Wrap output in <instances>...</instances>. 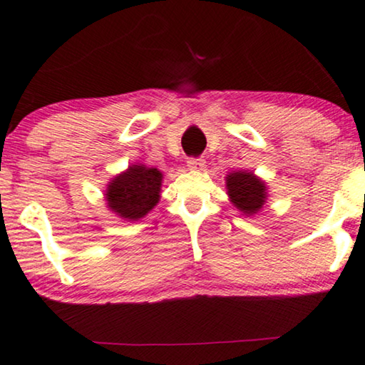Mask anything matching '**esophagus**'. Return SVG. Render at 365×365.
Segmentation results:
<instances>
[{
    "mask_svg": "<svg viewBox=\"0 0 365 365\" xmlns=\"http://www.w3.org/2000/svg\"><path fill=\"white\" fill-rule=\"evenodd\" d=\"M187 167L190 168V170H202V168L205 167V160L203 158H188Z\"/></svg>",
    "mask_w": 365,
    "mask_h": 365,
    "instance_id": "esophagus-1",
    "label": "esophagus"
}]
</instances>
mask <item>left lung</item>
Listing matches in <instances>:
<instances>
[{"label":"left lung","instance_id":"left-lung-1","mask_svg":"<svg viewBox=\"0 0 365 365\" xmlns=\"http://www.w3.org/2000/svg\"><path fill=\"white\" fill-rule=\"evenodd\" d=\"M227 190L232 203L246 217L256 215L268 198L266 183L253 172L238 170L227 175Z\"/></svg>","mask_w":365,"mask_h":365}]
</instances>
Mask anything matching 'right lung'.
I'll return each instance as SVG.
<instances>
[{"mask_svg":"<svg viewBox=\"0 0 365 365\" xmlns=\"http://www.w3.org/2000/svg\"><path fill=\"white\" fill-rule=\"evenodd\" d=\"M162 172L138 163L115 175L107 185V208L127 222L145 217L160 200Z\"/></svg>","mask_w":365,"mask_h":365,"instance_id":"1","label":"right lung"}]
</instances>
